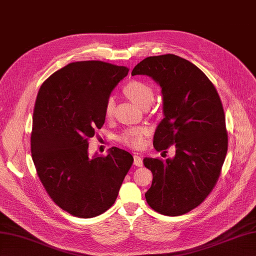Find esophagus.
I'll list each match as a JSON object with an SVG mask.
<instances>
[{
	"label": "esophagus",
	"mask_w": 256,
	"mask_h": 256,
	"mask_svg": "<svg viewBox=\"0 0 256 256\" xmlns=\"http://www.w3.org/2000/svg\"><path fill=\"white\" fill-rule=\"evenodd\" d=\"M134 164L136 166V167H142V159L138 156V155H134Z\"/></svg>",
	"instance_id": "obj_1"
}]
</instances>
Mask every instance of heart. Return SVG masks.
Listing matches in <instances>:
<instances>
[{
    "mask_svg": "<svg viewBox=\"0 0 256 256\" xmlns=\"http://www.w3.org/2000/svg\"><path fill=\"white\" fill-rule=\"evenodd\" d=\"M124 92L126 96L138 104L140 108H145V106H150L152 102L155 99V92L154 89L145 84L142 82L133 80L128 82V84L124 87ZM114 106L116 100L114 97H109L106 101L104 106V114L106 116H111L114 112ZM146 134V130L144 128H132L126 130L122 134L118 136V140L122 142L128 147L132 148H140L144 142V135Z\"/></svg>",
    "mask_w": 256,
    "mask_h": 256,
    "instance_id": "obj_1",
    "label": "heart"
}]
</instances>
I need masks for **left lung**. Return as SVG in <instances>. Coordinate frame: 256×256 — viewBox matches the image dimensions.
I'll return each mask as SVG.
<instances>
[{
	"mask_svg": "<svg viewBox=\"0 0 256 256\" xmlns=\"http://www.w3.org/2000/svg\"><path fill=\"white\" fill-rule=\"evenodd\" d=\"M134 75L150 76L162 88L164 118L154 147L158 152L176 147L172 158L142 160L152 172L146 200L162 215H183L208 196L224 162L228 136L220 98L198 66L174 54L144 58Z\"/></svg>",
	"mask_w": 256,
	"mask_h": 256,
	"instance_id": "left-lung-1",
	"label": "left lung"
}]
</instances>
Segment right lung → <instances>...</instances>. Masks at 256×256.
Segmentation results:
<instances>
[{
	"label": "right lung",
	"mask_w": 256,
	"mask_h": 256,
	"mask_svg": "<svg viewBox=\"0 0 256 256\" xmlns=\"http://www.w3.org/2000/svg\"><path fill=\"white\" fill-rule=\"evenodd\" d=\"M128 73L126 66L80 61L56 70L39 89L32 160L50 198L75 217L92 218L108 210L133 164V156L116 147L106 157L88 152V138L104 123L106 101Z\"/></svg>",
	"instance_id": "add662e5"
}]
</instances>
